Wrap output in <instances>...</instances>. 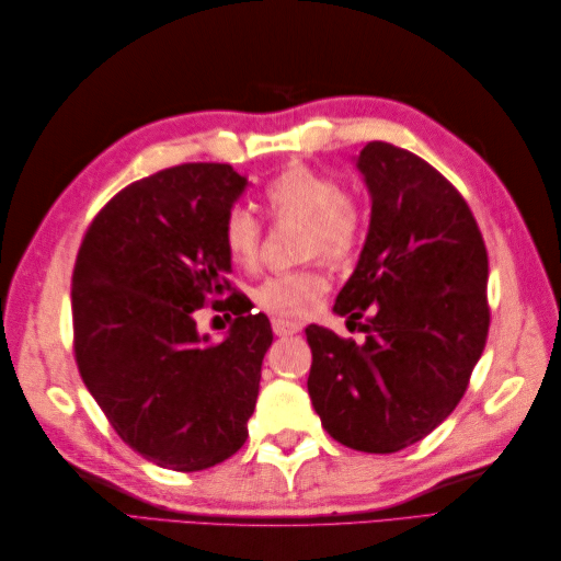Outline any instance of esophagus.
I'll return each mask as SVG.
<instances>
[{"mask_svg":"<svg viewBox=\"0 0 561 561\" xmlns=\"http://www.w3.org/2000/svg\"><path fill=\"white\" fill-rule=\"evenodd\" d=\"M272 330H274V335H279V337H287V335H296V332L301 330V325H299V323H294V320L272 318Z\"/></svg>","mask_w":561,"mask_h":561,"instance_id":"obj_1","label":"esophagus"}]
</instances>
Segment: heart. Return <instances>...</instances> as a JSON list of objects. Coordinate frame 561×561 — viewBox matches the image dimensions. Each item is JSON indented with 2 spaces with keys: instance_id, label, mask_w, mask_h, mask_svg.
Segmentation results:
<instances>
[{
  "instance_id": "obj_1",
  "label": "heart",
  "mask_w": 561,
  "mask_h": 561,
  "mask_svg": "<svg viewBox=\"0 0 561 561\" xmlns=\"http://www.w3.org/2000/svg\"><path fill=\"white\" fill-rule=\"evenodd\" d=\"M265 199L274 217L304 219V255H320L330 262H347L362 243V211L328 173L311 165L291 163L274 175L265 187ZM226 253L241 267H253L260 257L262 224L248 207H231L221 226ZM330 279L320 265L272 272L262 279L253 299L272 316L306 318L328 294Z\"/></svg>"
}]
</instances>
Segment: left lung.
<instances>
[{
  "instance_id": "8db88e82",
  "label": "left lung",
  "mask_w": 561,
  "mask_h": 561,
  "mask_svg": "<svg viewBox=\"0 0 561 561\" xmlns=\"http://www.w3.org/2000/svg\"><path fill=\"white\" fill-rule=\"evenodd\" d=\"M356 169L371 224L335 313L366 340L308 325V396L342 446L396 453L432 434L468 390L490 332V262L468 202L434 165L368 141Z\"/></svg>"
}]
</instances>
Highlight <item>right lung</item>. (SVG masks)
<instances>
[{"label": "right lung", "instance_id": "1", "mask_svg": "<svg viewBox=\"0 0 561 561\" xmlns=\"http://www.w3.org/2000/svg\"><path fill=\"white\" fill-rule=\"evenodd\" d=\"M229 163H183L121 190L83 236L71 274L79 374L125 444L178 472L207 470L245 444L265 313L231 291L221 226L243 195ZM211 300L239 313L221 343L194 313Z\"/></svg>", "mask_w": 561, "mask_h": 561}]
</instances>
